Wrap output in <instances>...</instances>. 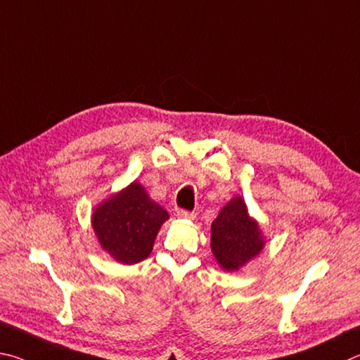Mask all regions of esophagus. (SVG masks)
Masks as SVG:
<instances>
[{"mask_svg":"<svg viewBox=\"0 0 360 360\" xmlns=\"http://www.w3.org/2000/svg\"><path fill=\"white\" fill-rule=\"evenodd\" d=\"M176 217H179V218H185V219H194V218H196V213L190 212V210L180 209V210H176Z\"/></svg>","mask_w":360,"mask_h":360,"instance_id":"1","label":"esophagus"}]
</instances>
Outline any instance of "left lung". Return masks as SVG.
<instances>
[{
	"label": "left lung",
	"instance_id": "obj_1",
	"mask_svg": "<svg viewBox=\"0 0 360 360\" xmlns=\"http://www.w3.org/2000/svg\"><path fill=\"white\" fill-rule=\"evenodd\" d=\"M259 226L248 217L242 198L232 199L212 223V251L224 270H237L259 253Z\"/></svg>",
	"mask_w": 360,
	"mask_h": 360
}]
</instances>
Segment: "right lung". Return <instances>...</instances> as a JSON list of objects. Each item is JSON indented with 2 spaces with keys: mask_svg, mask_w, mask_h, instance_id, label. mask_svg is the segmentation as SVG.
Masks as SVG:
<instances>
[{
  "mask_svg": "<svg viewBox=\"0 0 360 360\" xmlns=\"http://www.w3.org/2000/svg\"><path fill=\"white\" fill-rule=\"evenodd\" d=\"M167 210L151 200L139 184H131L93 213V229L107 253L122 264H136L151 253Z\"/></svg>",
  "mask_w": 360,
  "mask_h": 360,
  "instance_id": "add662e5",
  "label": "right lung"
}]
</instances>
